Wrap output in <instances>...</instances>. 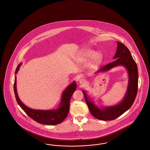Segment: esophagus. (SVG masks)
<instances>
[{"instance_id": "34e87169", "label": "esophagus", "mask_w": 150, "mask_h": 150, "mask_svg": "<svg viewBox=\"0 0 150 150\" xmlns=\"http://www.w3.org/2000/svg\"><path fill=\"white\" fill-rule=\"evenodd\" d=\"M79 82H80V84H81V85H85V83H86V81L84 80V79H80V80H79Z\"/></svg>"}]
</instances>
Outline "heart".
<instances>
[{"label": "heart", "instance_id": "1", "mask_svg": "<svg viewBox=\"0 0 150 150\" xmlns=\"http://www.w3.org/2000/svg\"><path fill=\"white\" fill-rule=\"evenodd\" d=\"M82 59L85 61L92 59V65L96 67L99 65L103 59V56L100 53H97L96 51L90 48L84 49L81 52Z\"/></svg>", "mask_w": 150, "mask_h": 150}]
</instances>
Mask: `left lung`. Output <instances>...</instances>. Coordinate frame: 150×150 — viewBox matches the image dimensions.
Listing matches in <instances>:
<instances>
[{
  "label": "left lung",
  "mask_w": 150,
  "mask_h": 150,
  "mask_svg": "<svg viewBox=\"0 0 150 150\" xmlns=\"http://www.w3.org/2000/svg\"><path fill=\"white\" fill-rule=\"evenodd\" d=\"M117 52L114 62L103 66L96 73L105 72L114 67L122 65L127 69L129 81L127 91L122 101L117 105L100 108L87 97L86 92H82L91 114L101 120H112L118 118L129 109L135 100L138 88L137 67L132 58L130 52L123 43L117 42Z\"/></svg>",
  "instance_id": "left-lung-1"
}]
</instances>
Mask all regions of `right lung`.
<instances>
[{
    "label": "right lung",
    "instance_id": "add662e5",
    "mask_svg": "<svg viewBox=\"0 0 150 150\" xmlns=\"http://www.w3.org/2000/svg\"><path fill=\"white\" fill-rule=\"evenodd\" d=\"M22 63L19 64L15 71V74L18 72ZM76 84L75 81L66 88L63 92L59 108L50 110H39L30 108L26 106L20 100L16 90V76L15 75L14 84V93L16 101L27 115L37 123L45 125H56L62 123L67 117L69 111L70 100L73 93L76 90Z\"/></svg>",
    "mask_w": 150,
    "mask_h": 150
}]
</instances>
